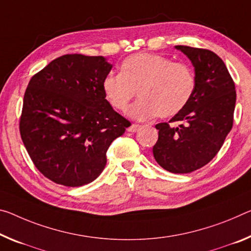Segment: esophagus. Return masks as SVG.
Here are the masks:
<instances>
[{
  "instance_id": "1",
  "label": "esophagus",
  "mask_w": 251,
  "mask_h": 251,
  "mask_svg": "<svg viewBox=\"0 0 251 251\" xmlns=\"http://www.w3.org/2000/svg\"><path fill=\"white\" fill-rule=\"evenodd\" d=\"M141 125H138V124H132L130 125L128 128H127V130H128V132H130V133H135V132H137L138 129L141 128Z\"/></svg>"
}]
</instances>
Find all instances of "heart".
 <instances>
[{
  "instance_id": "obj_1",
  "label": "heart",
  "mask_w": 251,
  "mask_h": 251,
  "mask_svg": "<svg viewBox=\"0 0 251 251\" xmlns=\"http://www.w3.org/2000/svg\"><path fill=\"white\" fill-rule=\"evenodd\" d=\"M196 80L192 69L156 53H136L126 58L121 73H110L102 80L106 100L114 109L124 111L136 95L129 116L150 119L176 116L189 104Z\"/></svg>"
}]
</instances>
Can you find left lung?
I'll use <instances>...</instances> for the list:
<instances>
[{
  "label": "left lung",
  "mask_w": 251,
  "mask_h": 251,
  "mask_svg": "<svg viewBox=\"0 0 251 251\" xmlns=\"http://www.w3.org/2000/svg\"><path fill=\"white\" fill-rule=\"evenodd\" d=\"M196 70L189 104L169 123L157 124L155 161L171 173H191L216 156L233 125L236 87L222 59L211 50L176 46Z\"/></svg>",
  "instance_id": "8db88e82"
}]
</instances>
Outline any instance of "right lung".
Masks as SVG:
<instances>
[{"label":"right lung","instance_id":"right-lung-1","mask_svg":"<svg viewBox=\"0 0 251 251\" xmlns=\"http://www.w3.org/2000/svg\"><path fill=\"white\" fill-rule=\"evenodd\" d=\"M111 67L101 55L65 54L30 79L20 134L35 168L57 184L75 188L97 178L111 142L130 126L102 91Z\"/></svg>","mask_w":251,"mask_h":251}]
</instances>
